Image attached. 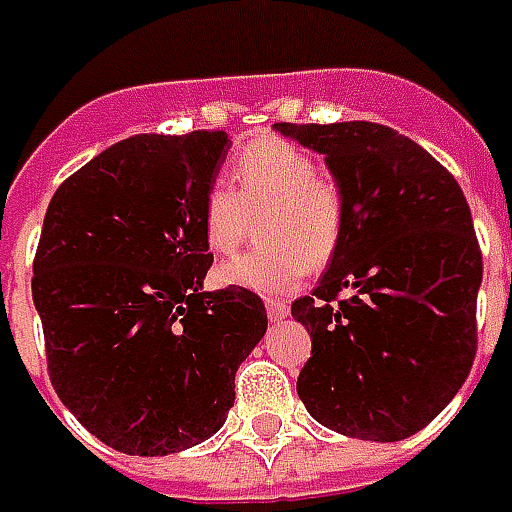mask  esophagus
<instances>
[{
	"instance_id": "1",
	"label": "esophagus",
	"mask_w": 512,
	"mask_h": 512,
	"mask_svg": "<svg viewBox=\"0 0 512 512\" xmlns=\"http://www.w3.org/2000/svg\"><path fill=\"white\" fill-rule=\"evenodd\" d=\"M265 307H267V316H270V322H282V319H287V316H290V305H287V302H282V299H267Z\"/></svg>"
}]
</instances>
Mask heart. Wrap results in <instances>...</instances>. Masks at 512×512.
<instances>
[{
	"mask_svg": "<svg viewBox=\"0 0 512 512\" xmlns=\"http://www.w3.org/2000/svg\"><path fill=\"white\" fill-rule=\"evenodd\" d=\"M319 159L279 136L256 139L239 150L230 185H213L202 199V236L210 253L230 256L262 216V245L216 270L222 285L256 293H282L307 276L310 265L333 259L347 227L342 185L322 173Z\"/></svg>",
	"mask_w": 512,
	"mask_h": 512,
	"instance_id": "obj_1",
	"label": "heart"
}]
</instances>
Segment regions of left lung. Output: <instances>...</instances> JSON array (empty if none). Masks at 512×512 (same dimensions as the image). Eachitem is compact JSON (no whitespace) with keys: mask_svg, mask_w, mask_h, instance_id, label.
I'll list each match as a JSON object with an SVG mask.
<instances>
[{"mask_svg":"<svg viewBox=\"0 0 512 512\" xmlns=\"http://www.w3.org/2000/svg\"><path fill=\"white\" fill-rule=\"evenodd\" d=\"M276 130L322 153L347 199L342 245L290 307L313 339L299 399L344 436L407 439L450 404L476 359L482 250L462 187L376 122Z\"/></svg>","mask_w":512,"mask_h":512,"instance_id":"1","label":"left lung"}]
</instances>
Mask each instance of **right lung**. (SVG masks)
Segmentation results:
<instances>
[{
    "mask_svg": "<svg viewBox=\"0 0 512 512\" xmlns=\"http://www.w3.org/2000/svg\"><path fill=\"white\" fill-rule=\"evenodd\" d=\"M227 148L225 130L130 136L68 176L45 213L30 287L50 384L119 453L210 439L265 336L253 290H202L213 265L202 199Z\"/></svg>",
    "mask_w": 512,
    "mask_h": 512,
    "instance_id": "add662e5",
    "label": "right lung"
}]
</instances>
